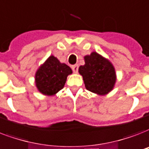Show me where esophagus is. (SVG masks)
<instances>
[{
	"label": "esophagus",
	"mask_w": 149,
	"mask_h": 149,
	"mask_svg": "<svg viewBox=\"0 0 149 149\" xmlns=\"http://www.w3.org/2000/svg\"><path fill=\"white\" fill-rule=\"evenodd\" d=\"M78 65H72V71L75 72V73H77L78 72Z\"/></svg>",
	"instance_id": "obj_1"
}]
</instances>
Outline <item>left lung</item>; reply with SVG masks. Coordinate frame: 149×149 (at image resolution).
I'll list each match as a JSON object with an SVG mask.
<instances>
[{"mask_svg":"<svg viewBox=\"0 0 149 149\" xmlns=\"http://www.w3.org/2000/svg\"><path fill=\"white\" fill-rule=\"evenodd\" d=\"M85 64L79 67L86 89L98 95H105L115 87L116 73L109 60L97 52L84 56Z\"/></svg>","mask_w":149,"mask_h":149,"instance_id":"obj_1","label":"left lung"}]
</instances>
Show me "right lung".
Here are the masks:
<instances>
[{"label":"right lung","instance_id":"right-lung-1","mask_svg":"<svg viewBox=\"0 0 149 149\" xmlns=\"http://www.w3.org/2000/svg\"><path fill=\"white\" fill-rule=\"evenodd\" d=\"M72 73L70 66L51 55L40 65L35 73L36 87L42 95L53 96L64 87L67 77Z\"/></svg>","mask_w":149,"mask_h":149}]
</instances>
